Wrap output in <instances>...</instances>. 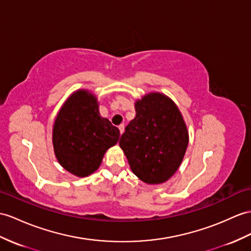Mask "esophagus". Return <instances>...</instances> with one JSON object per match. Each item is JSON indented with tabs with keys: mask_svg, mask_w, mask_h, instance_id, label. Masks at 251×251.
<instances>
[{
	"mask_svg": "<svg viewBox=\"0 0 251 251\" xmlns=\"http://www.w3.org/2000/svg\"><path fill=\"white\" fill-rule=\"evenodd\" d=\"M118 129H119V131H120V134H122L125 132V125H120L119 126H118Z\"/></svg>",
	"mask_w": 251,
	"mask_h": 251,
	"instance_id": "esophagus-1",
	"label": "esophagus"
}]
</instances>
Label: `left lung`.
<instances>
[{
	"mask_svg": "<svg viewBox=\"0 0 251 251\" xmlns=\"http://www.w3.org/2000/svg\"><path fill=\"white\" fill-rule=\"evenodd\" d=\"M135 111L119 146L139 180L162 184L176 174L185 155L186 124L176 103L161 93H149L136 100Z\"/></svg>",
	"mask_w": 251,
	"mask_h": 251,
	"instance_id": "left-lung-1",
	"label": "left lung"
}]
</instances>
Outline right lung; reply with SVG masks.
<instances>
[{"mask_svg":"<svg viewBox=\"0 0 251 251\" xmlns=\"http://www.w3.org/2000/svg\"><path fill=\"white\" fill-rule=\"evenodd\" d=\"M120 136L118 127L101 117L97 97L87 89L72 93L60 107L52 131L54 153L67 172L79 178L100 167Z\"/></svg>","mask_w":251,"mask_h":251,"instance_id":"add662e5","label":"right lung"}]
</instances>
